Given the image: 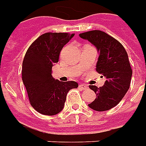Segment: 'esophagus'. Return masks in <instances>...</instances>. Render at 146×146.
I'll list each match as a JSON object with an SVG mask.
<instances>
[{
  "instance_id": "esophagus-1",
  "label": "esophagus",
  "mask_w": 146,
  "mask_h": 146,
  "mask_svg": "<svg viewBox=\"0 0 146 146\" xmlns=\"http://www.w3.org/2000/svg\"><path fill=\"white\" fill-rule=\"evenodd\" d=\"M79 89H82V90H86V89H88V86L84 85V84H81V85H79Z\"/></svg>"
}]
</instances>
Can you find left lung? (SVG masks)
I'll use <instances>...</instances> for the list:
<instances>
[{
  "mask_svg": "<svg viewBox=\"0 0 146 146\" xmlns=\"http://www.w3.org/2000/svg\"><path fill=\"white\" fill-rule=\"evenodd\" d=\"M79 36L96 47L99 53L96 72L106 78L102 87L89 86L96 98L89 107L96 111L110 110L121 102L129 89L132 70L127 52L121 42L103 31H89Z\"/></svg>",
  "mask_w": 146,
  "mask_h": 146,
  "instance_id": "8db88e82",
  "label": "left lung"
}]
</instances>
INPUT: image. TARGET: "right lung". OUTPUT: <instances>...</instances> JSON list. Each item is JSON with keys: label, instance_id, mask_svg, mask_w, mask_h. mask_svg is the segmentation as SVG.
I'll return each mask as SVG.
<instances>
[{"label": "right lung", "instance_id": "1", "mask_svg": "<svg viewBox=\"0 0 146 146\" xmlns=\"http://www.w3.org/2000/svg\"><path fill=\"white\" fill-rule=\"evenodd\" d=\"M74 34L46 33L29 47L22 62V82L32 107L44 115H55L64 108L70 89L78 88L74 81L60 82L52 76L60 50Z\"/></svg>", "mask_w": 146, "mask_h": 146}]
</instances>
